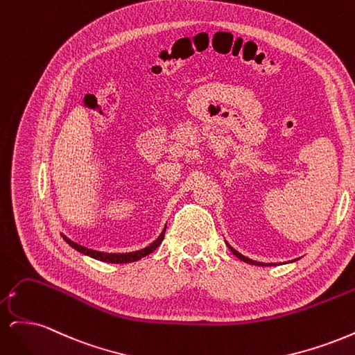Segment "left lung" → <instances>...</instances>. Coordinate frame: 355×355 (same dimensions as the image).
I'll return each instance as SVG.
<instances>
[{"label":"left lung","instance_id":"1","mask_svg":"<svg viewBox=\"0 0 355 355\" xmlns=\"http://www.w3.org/2000/svg\"><path fill=\"white\" fill-rule=\"evenodd\" d=\"M225 243H227V245H228V249H230V250H231V252H232V253H234L235 256H237L240 261H243V262H245V263H250V265H257V266H268V265H270V266H272V265H275V263H265V262H257V261L249 259V257H245L244 254H241V253H239L237 250H235V249H234V247H231L228 241H225ZM292 262H293V261H292Z\"/></svg>","mask_w":355,"mask_h":355}]
</instances>
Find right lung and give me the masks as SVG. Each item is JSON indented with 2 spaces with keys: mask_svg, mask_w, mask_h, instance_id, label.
Returning <instances> with one entry per match:
<instances>
[{
  "mask_svg": "<svg viewBox=\"0 0 355 355\" xmlns=\"http://www.w3.org/2000/svg\"><path fill=\"white\" fill-rule=\"evenodd\" d=\"M166 228H167V223H166L164 230L161 231V234L158 235V239L154 240L151 244L144 247V249H141V250L128 252V253H106V252L93 250V249H89V247H85V245H81L78 243L72 241L71 239L67 237L65 234L60 232V235H62V239L65 240L72 247V249H75V250L85 254V256H90V257H93V259H96V261H102V262H108V263H128V262H136L139 259H142V257H145L146 254L153 253L157 249V247L161 244V241H163Z\"/></svg>",
  "mask_w": 355,
  "mask_h": 355,
  "instance_id": "right-lung-1",
  "label": "right lung"
}]
</instances>
